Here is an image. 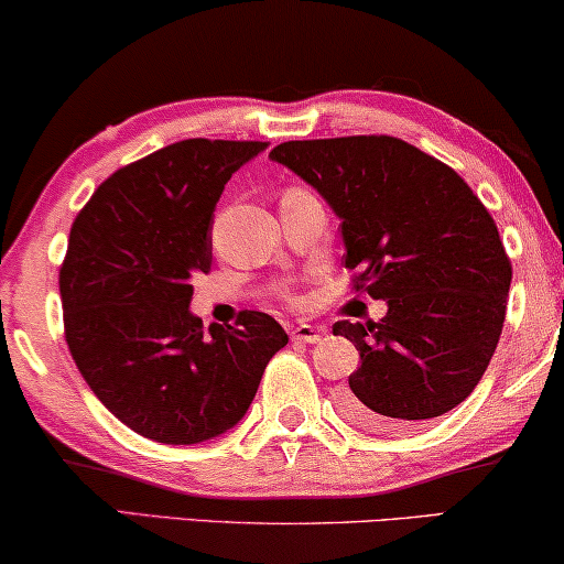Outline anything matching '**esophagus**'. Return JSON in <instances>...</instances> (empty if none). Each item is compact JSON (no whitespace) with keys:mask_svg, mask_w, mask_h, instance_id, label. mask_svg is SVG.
<instances>
[{"mask_svg":"<svg viewBox=\"0 0 564 564\" xmlns=\"http://www.w3.org/2000/svg\"><path fill=\"white\" fill-rule=\"evenodd\" d=\"M323 334H326V328L321 326H307V323H300V326H295L290 330V336L295 338V341H303V344H318Z\"/></svg>","mask_w":564,"mask_h":564,"instance_id":"1","label":"esophagus"}]
</instances>
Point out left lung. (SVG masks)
Instances as JSON below:
<instances>
[{"mask_svg":"<svg viewBox=\"0 0 564 564\" xmlns=\"http://www.w3.org/2000/svg\"><path fill=\"white\" fill-rule=\"evenodd\" d=\"M269 159L305 180L341 220L357 290L382 321H338L361 365L346 419L405 431L457 408L488 369L506 321L511 261L496 220L442 161L392 135L288 141Z\"/></svg>","mask_w":564,"mask_h":564,"instance_id":"obj_1","label":"left lung"}]
</instances>
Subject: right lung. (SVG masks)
<instances>
[{"mask_svg":"<svg viewBox=\"0 0 564 564\" xmlns=\"http://www.w3.org/2000/svg\"><path fill=\"white\" fill-rule=\"evenodd\" d=\"M261 141L187 138L99 184L68 236L58 288L68 351L91 392L159 444H199L234 429L288 334L243 311L203 328L192 276L213 261V213Z\"/></svg>","mask_w":564,"mask_h":564,"instance_id":"obj_1","label":"right lung"}]
</instances>
